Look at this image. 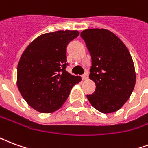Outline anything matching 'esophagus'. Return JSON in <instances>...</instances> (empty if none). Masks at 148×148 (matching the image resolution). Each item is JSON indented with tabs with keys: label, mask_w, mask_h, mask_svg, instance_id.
<instances>
[{
	"label": "esophagus",
	"mask_w": 148,
	"mask_h": 148,
	"mask_svg": "<svg viewBox=\"0 0 148 148\" xmlns=\"http://www.w3.org/2000/svg\"><path fill=\"white\" fill-rule=\"evenodd\" d=\"M82 79H83V80H86L87 78H88V72H86L85 74H82Z\"/></svg>",
	"instance_id": "1"
}]
</instances>
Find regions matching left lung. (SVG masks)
I'll return each mask as SVG.
<instances>
[{
	"label": "left lung",
	"mask_w": 148,
	"mask_h": 148,
	"mask_svg": "<svg viewBox=\"0 0 148 148\" xmlns=\"http://www.w3.org/2000/svg\"><path fill=\"white\" fill-rule=\"evenodd\" d=\"M92 58L90 78L96 84L90 104L103 113L117 111L129 99L136 84V72L128 50L114 33L106 29L81 32Z\"/></svg>",
	"instance_id": "1"
}]
</instances>
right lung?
Segmentation results:
<instances>
[{"label":"right lung","instance_id":"obj_1","mask_svg":"<svg viewBox=\"0 0 148 148\" xmlns=\"http://www.w3.org/2000/svg\"><path fill=\"white\" fill-rule=\"evenodd\" d=\"M77 31H57L34 39L22 54L17 66V86L24 99L36 111L50 113L67 99L82 78L66 71V47Z\"/></svg>","mask_w":148,"mask_h":148}]
</instances>
